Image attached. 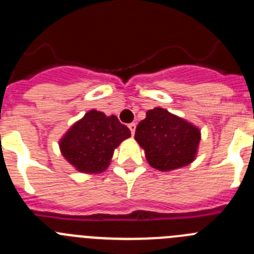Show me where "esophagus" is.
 Wrapping results in <instances>:
<instances>
[{
	"label": "esophagus",
	"mask_w": 254,
	"mask_h": 254,
	"mask_svg": "<svg viewBox=\"0 0 254 254\" xmlns=\"http://www.w3.org/2000/svg\"><path fill=\"white\" fill-rule=\"evenodd\" d=\"M128 128L131 129V133H132V136H133L134 131H136V123H129Z\"/></svg>",
	"instance_id": "1"
}]
</instances>
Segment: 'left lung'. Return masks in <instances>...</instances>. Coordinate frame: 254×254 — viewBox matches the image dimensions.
Returning a JSON list of instances; mask_svg holds the SVG:
<instances>
[{
	"label": "left lung",
	"instance_id": "left-lung-1",
	"mask_svg": "<svg viewBox=\"0 0 254 254\" xmlns=\"http://www.w3.org/2000/svg\"><path fill=\"white\" fill-rule=\"evenodd\" d=\"M134 140L145 150L147 163L152 168L169 172L196 159L201 131L164 108H154L138 123Z\"/></svg>",
	"mask_w": 254,
	"mask_h": 254
}]
</instances>
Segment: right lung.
Returning a JSON list of instances; mask_svg holds the SVG:
<instances>
[{"label": "right lung", "mask_w": 254, "mask_h": 254, "mask_svg": "<svg viewBox=\"0 0 254 254\" xmlns=\"http://www.w3.org/2000/svg\"><path fill=\"white\" fill-rule=\"evenodd\" d=\"M129 136L131 131L116 116L93 109L71 126L60 140V150L76 170L96 174L109 167L114 149Z\"/></svg>", "instance_id": "right-lung-1"}]
</instances>
